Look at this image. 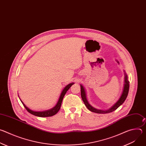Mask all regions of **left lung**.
I'll return each instance as SVG.
<instances>
[{
  "instance_id": "8db88e82",
  "label": "left lung",
  "mask_w": 146,
  "mask_h": 146,
  "mask_svg": "<svg viewBox=\"0 0 146 146\" xmlns=\"http://www.w3.org/2000/svg\"><path fill=\"white\" fill-rule=\"evenodd\" d=\"M117 62H118V63H119V62L117 61ZM124 82L125 83H124L123 89L122 93L121 95V97L119 98V100L114 104V105L108 110H98V109H96L94 108V107H92L88 102V100H87V97H86V92L85 88L82 85H80L81 98H82L83 102H84L87 108V109L92 112H94V113H99V114H106V113H111V112L115 110L118 107H119L122 105V104L124 102V101L125 100V99H126V98L128 96V92H129V81L128 80V76H127V74L126 73H125Z\"/></svg>"
}]
</instances>
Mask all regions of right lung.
Instances as JSON below:
<instances>
[{
    "label": "right lung",
    "mask_w": 146,
    "mask_h": 146,
    "mask_svg": "<svg viewBox=\"0 0 146 146\" xmlns=\"http://www.w3.org/2000/svg\"><path fill=\"white\" fill-rule=\"evenodd\" d=\"M74 84V83L72 82V83H70V84H68V86H66L64 89L62 90V92L60 95V97H59V99L56 103V105H55V107H54L53 108L51 109L50 110H46V111H33L32 110H31L30 109H29L28 107H27L25 106V104L21 101V100L20 99V100L21 101L22 103L23 104L24 106L25 107V108L27 109V110L31 114L35 115V116H37V117H51L55 114H56L58 111L59 110L60 108V106H61V103H62V100H63V98L65 96V95L66 94V92L68 91V90L71 87V86Z\"/></svg>",
    "instance_id": "1"
}]
</instances>
